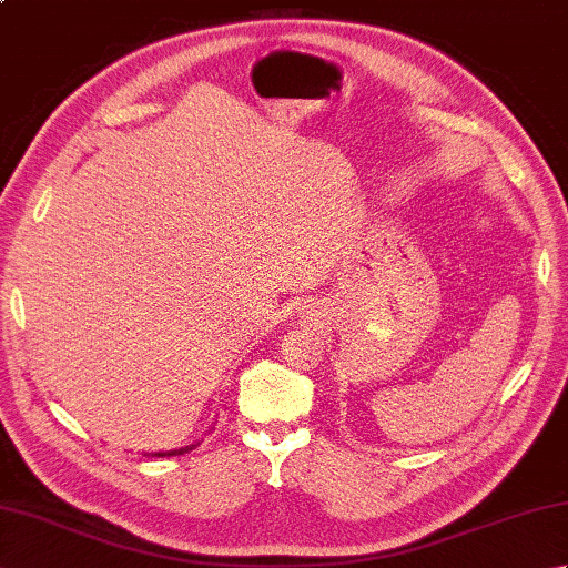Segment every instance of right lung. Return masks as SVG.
Listing matches in <instances>:
<instances>
[{
  "label": "right lung",
  "mask_w": 568,
  "mask_h": 568,
  "mask_svg": "<svg viewBox=\"0 0 568 568\" xmlns=\"http://www.w3.org/2000/svg\"><path fill=\"white\" fill-rule=\"evenodd\" d=\"M192 446H195V444L185 446V449H175V452H159L155 456H175V454H185V452H190V449H192Z\"/></svg>",
  "instance_id": "add662e5"
}]
</instances>
